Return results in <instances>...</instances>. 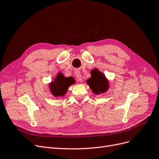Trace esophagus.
Masks as SVG:
<instances>
[{"mask_svg":"<svg viewBox=\"0 0 159 159\" xmlns=\"http://www.w3.org/2000/svg\"><path fill=\"white\" fill-rule=\"evenodd\" d=\"M75 77L77 80H78L79 81H81L83 80H82V77H81V75L80 74V72L79 71H75Z\"/></svg>","mask_w":159,"mask_h":159,"instance_id":"1","label":"esophagus"}]
</instances>
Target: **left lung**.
Here are the masks:
<instances>
[{
  "label": "left lung",
  "mask_w": 159,
  "mask_h": 159,
  "mask_svg": "<svg viewBox=\"0 0 159 159\" xmlns=\"http://www.w3.org/2000/svg\"><path fill=\"white\" fill-rule=\"evenodd\" d=\"M94 71L93 75L92 74V77L88 80V83L95 93L99 94L107 89L106 78L98 70Z\"/></svg>",
  "instance_id": "left-lung-1"
}]
</instances>
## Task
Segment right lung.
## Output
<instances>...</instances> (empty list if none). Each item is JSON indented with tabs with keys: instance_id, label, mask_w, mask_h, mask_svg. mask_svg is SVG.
<instances>
[{
	"instance_id": "1",
	"label": "right lung",
	"mask_w": 159,
	"mask_h": 159,
	"mask_svg": "<svg viewBox=\"0 0 159 159\" xmlns=\"http://www.w3.org/2000/svg\"><path fill=\"white\" fill-rule=\"evenodd\" d=\"M74 80L72 78H64L62 74L60 73L54 81L50 84V89L54 96L64 95L69 86L73 84Z\"/></svg>"
}]
</instances>
